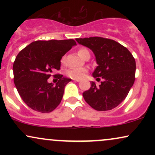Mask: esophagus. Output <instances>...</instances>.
I'll use <instances>...</instances> for the list:
<instances>
[{"instance_id":"obj_1","label":"esophagus","mask_w":155,"mask_h":155,"mask_svg":"<svg viewBox=\"0 0 155 155\" xmlns=\"http://www.w3.org/2000/svg\"><path fill=\"white\" fill-rule=\"evenodd\" d=\"M73 80H74V81H77V82H79V79H73Z\"/></svg>"}]
</instances>
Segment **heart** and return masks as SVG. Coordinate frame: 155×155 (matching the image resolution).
<instances>
[{
    "mask_svg": "<svg viewBox=\"0 0 155 155\" xmlns=\"http://www.w3.org/2000/svg\"><path fill=\"white\" fill-rule=\"evenodd\" d=\"M87 52H89L87 49L82 48L78 51V54L80 58H82L84 54ZM87 73V69L86 68H73L69 70L68 71V75L70 77L74 78V79H81L86 75Z\"/></svg>",
    "mask_w": 155,
    "mask_h": 155,
    "instance_id": "heart-1",
    "label": "heart"
}]
</instances>
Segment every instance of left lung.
<instances>
[{
	"instance_id": "left-lung-1",
	"label": "left lung",
	"mask_w": 155,
	"mask_h": 155,
	"mask_svg": "<svg viewBox=\"0 0 155 155\" xmlns=\"http://www.w3.org/2000/svg\"><path fill=\"white\" fill-rule=\"evenodd\" d=\"M76 41L92 50L97 64L92 76L104 79L99 86H96L95 81L90 82V88L82 94L85 101L97 111L117 107L125 99L134 84L136 66L132 54L111 39L90 37Z\"/></svg>"
}]
</instances>
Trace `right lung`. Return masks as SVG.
<instances>
[{
    "label": "right lung",
    "mask_w": 155,
    "mask_h": 155,
    "mask_svg": "<svg viewBox=\"0 0 155 155\" xmlns=\"http://www.w3.org/2000/svg\"><path fill=\"white\" fill-rule=\"evenodd\" d=\"M75 41H36L19 51L13 65L14 81L21 98L32 109L49 113L61 102L65 85L71 79L58 75L57 84L47 79L60 68V60Z\"/></svg>",
    "instance_id": "1"
}]
</instances>
